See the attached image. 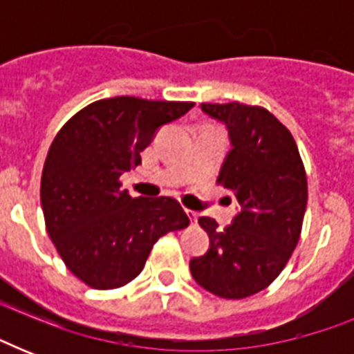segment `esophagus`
<instances>
[{
  "label": "esophagus",
  "instance_id": "obj_1",
  "mask_svg": "<svg viewBox=\"0 0 354 354\" xmlns=\"http://www.w3.org/2000/svg\"><path fill=\"white\" fill-rule=\"evenodd\" d=\"M185 213H187L189 221L193 222V224H196V222H198V215H196V213H194V211H191V209H185Z\"/></svg>",
  "mask_w": 354,
  "mask_h": 354
}]
</instances>
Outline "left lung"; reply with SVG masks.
Wrapping results in <instances>:
<instances>
[{
  "mask_svg": "<svg viewBox=\"0 0 354 354\" xmlns=\"http://www.w3.org/2000/svg\"><path fill=\"white\" fill-rule=\"evenodd\" d=\"M200 108L230 133L216 182L232 191L239 213L224 230L215 218H198L209 250L189 268L211 294L242 299L264 290L288 263L307 209V174L292 133L268 110L241 102Z\"/></svg>",
  "mask_w": 354,
  "mask_h": 354,
  "instance_id": "8db88e82",
  "label": "left lung"
}]
</instances>
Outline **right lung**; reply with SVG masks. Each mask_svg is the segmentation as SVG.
Segmentation results:
<instances>
[{"label":"right lung","mask_w":354,"mask_h":354,"mask_svg":"<svg viewBox=\"0 0 354 354\" xmlns=\"http://www.w3.org/2000/svg\"><path fill=\"white\" fill-rule=\"evenodd\" d=\"M194 102L112 97L69 119L49 147L40 200L47 233L71 274L97 290L127 285L156 241L189 226L174 198H132L119 178L141 163L158 128Z\"/></svg>","instance_id":"right-lung-1"}]
</instances>
